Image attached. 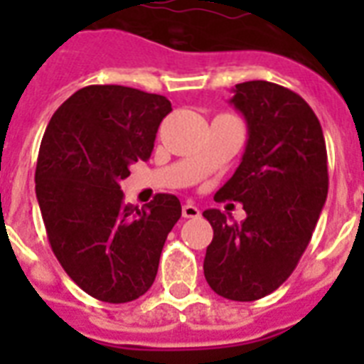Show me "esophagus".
Here are the masks:
<instances>
[{
    "label": "esophagus",
    "instance_id": "1",
    "mask_svg": "<svg viewBox=\"0 0 364 364\" xmlns=\"http://www.w3.org/2000/svg\"><path fill=\"white\" fill-rule=\"evenodd\" d=\"M183 217L185 219H196V217H200V210L194 204H185L183 205Z\"/></svg>",
    "mask_w": 364,
    "mask_h": 364
}]
</instances>
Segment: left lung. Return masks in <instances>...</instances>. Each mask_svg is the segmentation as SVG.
Here are the masks:
<instances>
[{
    "mask_svg": "<svg viewBox=\"0 0 364 364\" xmlns=\"http://www.w3.org/2000/svg\"><path fill=\"white\" fill-rule=\"evenodd\" d=\"M230 104L247 124V145L217 202L243 204L247 217L227 221L205 210L213 240L205 282L228 300L251 302L276 291L308 247L328 193L321 124L299 94L268 81L236 85Z\"/></svg>",
    "mask_w": 364,
    "mask_h": 364,
    "instance_id": "1",
    "label": "left lung"
}]
</instances>
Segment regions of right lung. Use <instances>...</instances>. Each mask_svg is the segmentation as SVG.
<instances>
[{"label":"right lung","mask_w":364,"mask_h":364,"mask_svg":"<svg viewBox=\"0 0 364 364\" xmlns=\"http://www.w3.org/2000/svg\"><path fill=\"white\" fill-rule=\"evenodd\" d=\"M171 104L160 94L90 85L60 105L43 136L36 194L65 274L94 299L122 304L153 285L168 234L181 217L173 194L124 204L119 183L153 153Z\"/></svg>","instance_id":"obj_1"}]
</instances>
